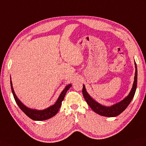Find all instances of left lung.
<instances>
[{
    "label": "left lung",
    "instance_id": "8db88e82",
    "mask_svg": "<svg viewBox=\"0 0 146 146\" xmlns=\"http://www.w3.org/2000/svg\"><path fill=\"white\" fill-rule=\"evenodd\" d=\"M135 76H134V81L133 83V88L130 91L129 94L124 98V100L121 101L120 102L115 104L113 106H105L103 105L100 104L94 101L92 98H91L89 94L87 93V91L85 88V86L83 84V88L82 90L83 95L85 99L87 104L89 105L90 107L92 109L94 112L96 113L101 115V116H106V117H115L119 115L122 112H123L126 108L128 106V105L130 104L131 101L133 100L134 96L135 93L137 88V65L135 62Z\"/></svg>",
    "mask_w": 146,
    "mask_h": 146
}]
</instances>
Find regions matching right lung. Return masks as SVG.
Returning <instances> with one entry per match:
<instances>
[{"mask_svg":"<svg viewBox=\"0 0 146 146\" xmlns=\"http://www.w3.org/2000/svg\"><path fill=\"white\" fill-rule=\"evenodd\" d=\"M11 90H12V92L13 95V97H14V99L16 101V103L18 104V106L20 108V110H21L27 116L29 117L30 119H32L34 121H44V120L50 119V118L52 117L53 116H55V114H56L58 111H59L60 108L61 107V106H62V103L64 100V98H65V96L67 92V91L69 90V88H70V87L72 86V84H68V85L65 87V88L62 91V92L61 93L59 98H58V100L56 101L55 104H53L52 106L46 108V109L43 110H36L30 109V108H29L27 106H25V105L19 100L16 94H15L14 90H13L11 78Z\"/></svg>","mask_w":146,"mask_h":146,"instance_id":"1","label":"right lung"}]
</instances>
